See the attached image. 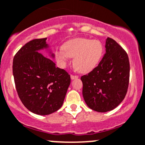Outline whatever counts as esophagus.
I'll list each match as a JSON object with an SVG mask.
<instances>
[{
    "label": "esophagus",
    "instance_id": "1",
    "mask_svg": "<svg viewBox=\"0 0 145 145\" xmlns=\"http://www.w3.org/2000/svg\"><path fill=\"white\" fill-rule=\"evenodd\" d=\"M78 78V76L77 75H71V79H75V78Z\"/></svg>",
    "mask_w": 145,
    "mask_h": 145
}]
</instances>
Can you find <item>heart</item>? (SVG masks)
<instances>
[{
	"label": "heart",
	"instance_id": "heart-1",
	"mask_svg": "<svg viewBox=\"0 0 145 145\" xmlns=\"http://www.w3.org/2000/svg\"><path fill=\"white\" fill-rule=\"evenodd\" d=\"M103 54V46L99 40L76 38L67 42L64 47L57 48L56 59L64 68L71 57H74V67L81 73L92 71L99 64Z\"/></svg>",
	"mask_w": 145,
	"mask_h": 145
}]
</instances>
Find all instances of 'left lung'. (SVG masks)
Segmentation results:
<instances>
[{
    "mask_svg": "<svg viewBox=\"0 0 145 145\" xmlns=\"http://www.w3.org/2000/svg\"><path fill=\"white\" fill-rule=\"evenodd\" d=\"M105 47V53L98 65L81 77L86 103L100 113L113 110L123 101L130 78V62L126 52L109 37Z\"/></svg>",
    "mask_w": 145,
    "mask_h": 145,
    "instance_id": "left-lung-1",
    "label": "left lung"
}]
</instances>
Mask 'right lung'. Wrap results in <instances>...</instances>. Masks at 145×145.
I'll use <instances>...</instances> for the list:
<instances>
[{
    "mask_svg": "<svg viewBox=\"0 0 145 145\" xmlns=\"http://www.w3.org/2000/svg\"><path fill=\"white\" fill-rule=\"evenodd\" d=\"M47 38L35 39L16 53L12 73L18 96L29 111L40 116L50 115L62 106L71 83L70 75L56 67L40 50L47 49ZM51 54L54 58V54Z\"/></svg>",
    "mask_w": 145,
    "mask_h": 145,
    "instance_id": "1",
    "label": "right lung"
}]
</instances>
